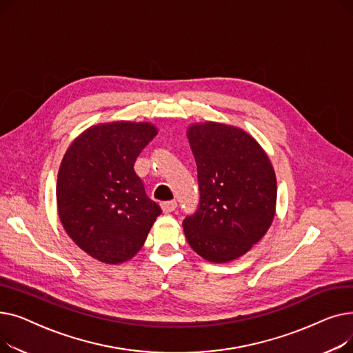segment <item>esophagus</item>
Wrapping results in <instances>:
<instances>
[{
    "instance_id": "esophagus-1",
    "label": "esophagus",
    "mask_w": 353,
    "mask_h": 353,
    "mask_svg": "<svg viewBox=\"0 0 353 353\" xmlns=\"http://www.w3.org/2000/svg\"><path fill=\"white\" fill-rule=\"evenodd\" d=\"M177 208V203L174 200H169V201H163L161 203V209L164 213H170L174 212Z\"/></svg>"
}]
</instances>
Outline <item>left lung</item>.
I'll return each mask as SVG.
<instances>
[{
	"label": "left lung",
	"instance_id": "obj_1",
	"mask_svg": "<svg viewBox=\"0 0 353 353\" xmlns=\"http://www.w3.org/2000/svg\"><path fill=\"white\" fill-rule=\"evenodd\" d=\"M188 139L197 164L199 209L183 220L190 248L213 263L248 253L276 213V174L269 156L245 130L194 123Z\"/></svg>",
	"mask_w": 353,
	"mask_h": 353
}]
</instances>
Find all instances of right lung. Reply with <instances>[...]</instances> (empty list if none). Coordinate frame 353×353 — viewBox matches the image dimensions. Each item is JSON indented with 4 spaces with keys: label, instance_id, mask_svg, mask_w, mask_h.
I'll list each match as a JSON object with an SVG mask.
<instances>
[{
    "label": "right lung",
    "instance_id": "add662e5",
    "mask_svg": "<svg viewBox=\"0 0 353 353\" xmlns=\"http://www.w3.org/2000/svg\"><path fill=\"white\" fill-rule=\"evenodd\" d=\"M157 134L147 121L91 125L74 140L57 177V209L71 240L108 265L130 261L161 209L145 194L134 163Z\"/></svg>",
    "mask_w": 353,
    "mask_h": 353
}]
</instances>
